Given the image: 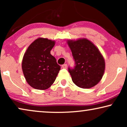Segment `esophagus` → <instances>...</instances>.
<instances>
[{"instance_id":"1","label":"esophagus","mask_w":127,"mask_h":127,"mask_svg":"<svg viewBox=\"0 0 127 127\" xmlns=\"http://www.w3.org/2000/svg\"><path fill=\"white\" fill-rule=\"evenodd\" d=\"M62 68L64 69H66L67 68V64H64V65H62Z\"/></svg>"}]
</instances>
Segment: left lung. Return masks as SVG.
Masks as SVG:
<instances>
[{"label": "left lung", "mask_w": 127, "mask_h": 127, "mask_svg": "<svg viewBox=\"0 0 127 127\" xmlns=\"http://www.w3.org/2000/svg\"><path fill=\"white\" fill-rule=\"evenodd\" d=\"M75 62L69 67L73 82L82 88H90L99 82L103 75L105 62L96 46L86 39L67 41Z\"/></svg>", "instance_id": "left-lung-1"}]
</instances>
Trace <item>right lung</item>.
I'll list each match as a JSON object with an SVG mask.
<instances>
[{
    "label": "right lung",
    "mask_w": 127,
    "mask_h": 127,
    "mask_svg": "<svg viewBox=\"0 0 127 127\" xmlns=\"http://www.w3.org/2000/svg\"><path fill=\"white\" fill-rule=\"evenodd\" d=\"M55 41L38 38L28 47L24 54L22 69L27 83L37 90H44L54 82L61 66L50 51Z\"/></svg>",
    "instance_id": "add662e5"
}]
</instances>
